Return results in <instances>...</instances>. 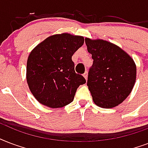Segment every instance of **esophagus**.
I'll use <instances>...</instances> for the list:
<instances>
[{
	"label": "esophagus",
	"mask_w": 148,
	"mask_h": 148,
	"mask_svg": "<svg viewBox=\"0 0 148 148\" xmlns=\"http://www.w3.org/2000/svg\"><path fill=\"white\" fill-rule=\"evenodd\" d=\"M83 76H84V78L86 79V80H87V77H88V76H87V72H86V73L83 74Z\"/></svg>",
	"instance_id": "1"
}]
</instances>
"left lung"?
<instances>
[{
  "label": "left lung",
  "instance_id": "1",
  "mask_svg": "<svg viewBox=\"0 0 148 148\" xmlns=\"http://www.w3.org/2000/svg\"><path fill=\"white\" fill-rule=\"evenodd\" d=\"M93 59L88 73L87 86L94 103L113 108L132 91L137 68L132 58L120 47L104 40L85 38Z\"/></svg>",
  "mask_w": 148,
  "mask_h": 148
}]
</instances>
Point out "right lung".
<instances>
[{
	"mask_svg": "<svg viewBox=\"0 0 148 148\" xmlns=\"http://www.w3.org/2000/svg\"><path fill=\"white\" fill-rule=\"evenodd\" d=\"M84 43V38L68 33L47 38L31 51L27 62V82L40 103L59 108L73 101L82 75L75 73L72 56Z\"/></svg>",
	"mask_w": 148,
	"mask_h": 148,
	"instance_id": "obj_1",
	"label": "right lung"
}]
</instances>
